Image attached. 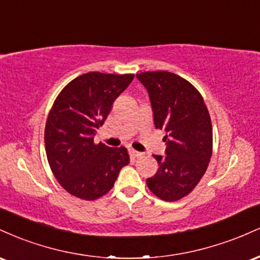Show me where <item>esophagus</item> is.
I'll use <instances>...</instances> for the list:
<instances>
[{"label": "esophagus", "mask_w": 260, "mask_h": 260, "mask_svg": "<svg viewBox=\"0 0 260 260\" xmlns=\"http://www.w3.org/2000/svg\"><path fill=\"white\" fill-rule=\"evenodd\" d=\"M129 155L132 157H139V156H142V153H139V151L134 150V149H129Z\"/></svg>", "instance_id": "1"}]
</instances>
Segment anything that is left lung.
I'll return each instance as SVG.
<instances>
[{"mask_svg":"<svg viewBox=\"0 0 260 260\" xmlns=\"http://www.w3.org/2000/svg\"><path fill=\"white\" fill-rule=\"evenodd\" d=\"M137 78L150 96L155 128L166 132V155H153L159 169L147 184L162 201H180L194 189L210 162L213 126L208 107L196 86L177 74L154 71Z\"/></svg>","mask_w":260,"mask_h":260,"instance_id":"8db88e82","label":"left lung"}]
</instances>
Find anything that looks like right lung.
Returning <instances> with one entry per match:
<instances>
[{
    "label": "right lung",
    "instance_id": "right-lung-1",
    "mask_svg": "<svg viewBox=\"0 0 260 260\" xmlns=\"http://www.w3.org/2000/svg\"><path fill=\"white\" fill-rule=\"evenodd\" d=\"M133 78L89 72L71 80L56 98L45 126V150L53 176L70 194L84 201L105 196L129 164L126 148L96 144L94 136Z\"/></svg>",
    "mask_w": 260,
    "mask_h": 260
}]
</instances>
